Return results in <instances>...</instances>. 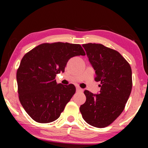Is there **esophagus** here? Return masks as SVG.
<instances>
[{
  "label": "esophagus",
  "mask_w": 148,
  "mask_h": 148,
  "mask_svg": "<svg viewBox=\"0 0 148 148\" xmlns=\"http://www.w3.org/2000/svg\"><path fill=\"white\" fill-rule=\"evenodd\" d=\"M83 90H84L81 89V88H79V87H77V88H76V91L79 92H83Z\"/></svg>",
  "instance_id": "34e87169"
}]
</instances>
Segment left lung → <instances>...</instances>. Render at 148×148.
Returning <instances> with one entry per match:
<instances>
[{
	"instance_id": "obj_1",
	"label": "left lung",
	"mask_w": 148,
	"mask_h": 148,
	"mask_svg": "<svg viewBox=\"0 0 148 148\" xmlns=\"http://www.w3.org/2000/svg\"><path fill=\"white\" fill-rule=\"evenodd\" d=\"M95 80L100 82L97 94L84 91L86 101L80 106L83 118L97 128L108 126L122 113L132 88V69L121 54L100 44L83 45Z\"/></svg>"
}]
</instances>
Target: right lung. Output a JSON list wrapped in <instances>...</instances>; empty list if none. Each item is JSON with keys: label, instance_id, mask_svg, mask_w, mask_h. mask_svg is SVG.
Segmentation results:
<instances>
[{"label": "right lung", "instance_id": "right-lung-1", "mask_svg": "<svg viewBox=\"0 0 148 148\" xmlns=\"http://www.w3.org/2000/svg\"><path fill=\"white\" fill-rule=\"evenodd\" d=\"M85 55L80 45L56 42L42 44L23 57L16 72L18 98L33 120L49 123L60 117L76 88L58 84L56 76L71 58Z\"/></svg>", "mask_w": 148, "mask_h": 148}]
</instances>
